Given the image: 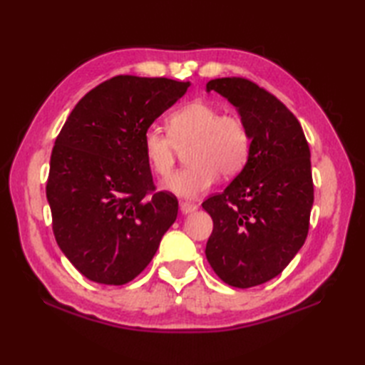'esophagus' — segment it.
I'll return each instance as SVG.
<instances>
[{"mask_svg":"<svg viewBox=\"0 0 365 365\" xmlns=\"http://www.w3.org/2000/svg\"><path fill=\"white\" fill-rule=\"evenodd\" d=\"M196 210H197V205L196 204H192V202H180V212L183 215L192 213V212H196Z\"/></svg>","mask_w":365,"mask_h":365,"instance_id":"obj_1","label":"esophagus"}]
</instances>
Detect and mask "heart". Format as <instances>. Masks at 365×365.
Returning a JSON list of instances; mask_svg holds the SVG:
<instances>
[{
  "label": "heart",
  "mask_w": 365,
  "mask_h": 365,
  "mask_svg": "<svg viewBox=\"0 0 365 365\" xmlns=\"http://www.w3.org/2000/svg\"><path fill=\"white\" fill-rule=\"evenodd\" d=\"M187 145L188 166L168 177L163 188L195 199L213 187L218 174L229 178L245 168L251 153V133L240 115L222 114L216 105L196 100L169 115L168 133L149 127L143 135L144 157L160 177L173 170L177 149Z\"/></svg>",
  "instance_id": "1"
}]
</instances>
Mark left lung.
I'll return each instance as SVG.
<instances>
[{"instance_id": "obj_1", "label": "left lung", "mask_w": 365, "mask_h": 365, "mask_svg": "<svg viewBox=\"0 0 365 365\" xmlns=\"http://www.w3.org/2000/svg\"><path fill=\"white\" fill-rule=\"evenodd\" d=\"M237 108L251 133L243 170L202 202L213 232L205 255L221 281L238 289L282 273L304 245L314 183L311 150L298 119L257 84L230 76L207 83Z\"/></svg>"}]
</instances>
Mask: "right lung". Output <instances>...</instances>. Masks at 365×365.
I'll return each mask as SVG.
<instances>
[{
	"label": "right lung",
	"instance_id": "1",
	"mask_svg": "<svg viewBox=\"0 0 365 365\" xmlns=\"http://www.w3.org/2000/svg\"><path fill=\"white\" fill-rule=\"evenodd\" d=\"M190 81L119 75L89 91L54 141L46 180L53 234L89 281L123 285L173 226L178 202L155 191L143 135Z\"/></svg>",
	"mask_w": 365,
	"mask_h": 365
}]
</instances>
